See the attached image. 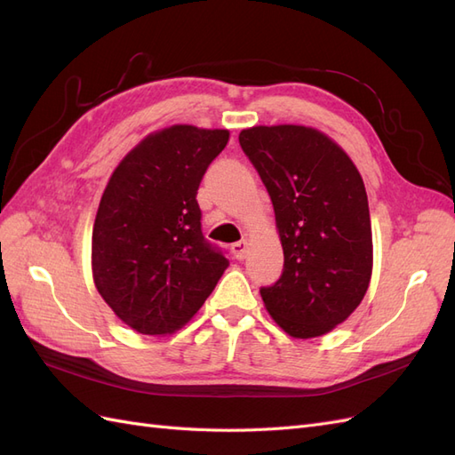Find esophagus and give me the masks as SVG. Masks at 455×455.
<instances>
[{
    "instance_id": "obj_1",
    "label": "esophagus",
    "mask_w": 455,
    "mask_h": 455,
    "mask_svg": "<svg viewBox=\"0 0 455 455\" xmlns=\"http://www.w3.org/2000/svg\"><path fill=\"white\" fill-rule=\"evenodd\" d=\"M231 252H233V256H235L237 259H244L246 254H249V243H246L244 239L235 243V244L231 246Z\"/></svg>"
}]
</instances>
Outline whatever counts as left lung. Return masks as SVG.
<instances>
[{"mask_svg": "<svg viewBox=\"0 0 455 455\" xmlns=\"http://www.w3.org/2000/svg\"><path fill=\"white\" fill-rule=\"evenodd\" d=\"M239 142L269 191L284 252L281 279L259 291L264 306L296 339L332 332L359 307L374 266L363 176L313 127L258 125Z\"/></svg>", "mask_w": 455, "mask_h": 455, "instance_id": "1", "label": "left lung"}]
</instances>
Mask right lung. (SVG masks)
I'll return each instance as SVG.
<instances>
[{
  "mask_svg": "<svg viewBox=\"0 0 455 455\" xmlns=\"http://www.w3.org/2000/svg\"><path fill=\"white\" fill-rule=\"evenodd\" d=\"M228 140V129L172 125L144 136L109 176L92 226V281L136 332L174 334L229 266L204 241L196 199Z\"/></svg>",
  "mask_w": 455,
  "mask_h": 455,
  "instance_id": "add662e5",
  "label": "right lung"
}]
</instances>
